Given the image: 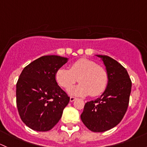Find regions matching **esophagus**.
I'll use <instances>...</instances> for the list:
<instances>
[{
	"instance_id": "1",
	"label": "esophagus",
	"mask_w": 147,
	"mask_h": 147,
	"mask_svg": "<svg viewBox=\"0 0 147 147\" xmlns=\"http://www.w3.org/2000/svg\"><path fill=\"white\" fill-rule=\"evenodd\" d=\"M75 100H76V98H75V97H70V102H73V101H75Z\"/></svg>"
}]
</instances>
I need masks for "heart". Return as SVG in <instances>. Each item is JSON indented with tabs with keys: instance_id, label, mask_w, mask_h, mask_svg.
<instances>
[{
	"instance_id": "heart-1",
	"label": "heart",
	"mask_w": 147,
	"mask_h": 147,
	"mask_svg": "<svg viewBox=\"0 0 147 147\" xmlns=\"http://www.w3.org/2000/svg\"><path fill=\"white\" fill-rule=\"evenodd\" d=\"M56 81L61 87L68 90L77 81L80 84L71 91L76 96L89 94L96 96L105 89L108 83L107 70L94 61L81 59L72 63L70 69L60 67L56 72Z\"/></svg>"
}]
</instances>
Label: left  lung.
<instances>
[{
	"mask_svg": "<svg viewBox=\"0 0 147 147\" xmlns=\"http://www.w3.org/2000/svg\"><path fill=\"white\" fill-rule=\"evenodd\" d=\"M102 59L108 75L105 91L100 98L87 102L81 114L84 124L96 133L107 131L120 123L128 107L132 82L125 68L109 56Z\"/></svg>",
	"mask_w": 147,
	"mask_h": 147,
	"instance_id": "obj_1",
	"label": "left lung"
}]
</instances>
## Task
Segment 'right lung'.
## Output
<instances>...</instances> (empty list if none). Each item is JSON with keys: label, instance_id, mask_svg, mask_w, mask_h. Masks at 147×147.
<instances>
[{"label": "right lung", "instance_id": "right-lung-1", "mask_svg": "<svg viewBox=\"0 0 147 147\" xmlns=\"http://www.w3.org/2000/svg\"><path fill=\"white\" fill-rule=\"evenodd\" d=\"M67 61L59 56H43L22 70L17 83V106L30 128L48 131L61 119L70 97L58 85L55 75Z\"/></svg>", "mask_w": 147, "mask_h": 147}]
</instances>
